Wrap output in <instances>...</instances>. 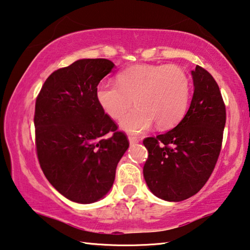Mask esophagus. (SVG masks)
Masks as SVG:
<instances>
[{
  "label": "esophagus",
  "mask_w": 250,
  "mask_h": 250,
  "mask_svg": "<svg viewBox=\"0 0 250 250\" xmlns=\"http://www.w3.org/2000/svg\"><path fill=\"white\" fill-rule=\"evenodd\" d=\"M128 141H129L130 145H134V144H137L139 142V139L136 138V137H134V136H129L128 137Z\"/></svg>",
  "instance_id": "1"
}]
</instances>
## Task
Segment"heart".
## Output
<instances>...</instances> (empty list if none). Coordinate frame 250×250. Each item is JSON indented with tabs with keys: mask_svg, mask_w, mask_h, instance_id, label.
Instances as JSON below:
<instances>
[{
	"mask_svg": "<svg viewBox=\"0 0 250 250\" xmlns=\"http://www.w3.org/2000/svg\"><path fill=\"white\" fill-rule=\"evenodd\" d=\"M96 102L107 116L118 120L134 100L137 106L121 120L128 133H142L154 123L159 128L176 125L187 112L190 79L174 64H137L117 74L116 84L101 82Z\"/></svg>",
	"mask_w": 250,
	"mask_h": 250,
	"instance_id": "heart-1",
	"label": "heart"
}]
</instances>
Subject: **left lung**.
<instances>
[{
    "mask_svg": "<svg viewBox=\"0 0 250 250\" xmlns=\"http://www.w3.org/2000/svg\"><path fill=\"white\" fill-rule=\"evenodd\" d=\"M194 92L181 122L169 132L144 139V178L157 198L180 202L202 189L221 152L226 122L216 81L200 65L191 71Z\"/></svg>",
    "mask_w": 250,
    "mask_h": 250,
    "instance_id": "1",
    "label": "left lung"
}]
</instances>
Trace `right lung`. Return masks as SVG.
<instances>
[{
	"mask_svg": "<svg viewBox=\"0 0 250 250\" xmlns=\"http://www.w3.org/2000/svg\"><path fill=\"white\" fill-rule=\"evenodd\" d=\"M115 67L107 59H80L52 72L35 105L39 165L47 180L72 202L107 194L129 143L96 102L100 81ZM113 134L106 139L104 135Z\"/></svg>",
	"mask_w": 250,
	"mask_h": 250,
	"instance_id": "right-lung-1",
	"label": "right lung"
}]
</instances>
